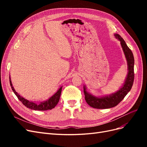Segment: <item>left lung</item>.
<instances>
[{"instance_id":"8db88e82","label":"left lung","mask_w":147,"mask_h":147,"mask_svg":"<svg viewBox=\"0 0 147 147\" xmlns=\"http://www.w3.org/2000/svg\"><path fill=\"white\" fill-rule=\"evenodd\" d=\"M114 35L115 38H117L120 41L124 55L126 58L128 70L127 75L123 85L121 88H119L118 91L112 93V94L104 97H98L93 96L87 92L86 86H83V91L86 102L89 105L95 109H110L117 106L130 91L133 85V83H134V58L132 52L129 48L127 46L125 41L119 34H115Z\"/></svg>"}]
</instances>
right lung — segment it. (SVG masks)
I'll return each mask as SVG.
<instances>
[{
  "instance_id": "1",
  "label": "right lung",
  "mask_w": 147,
  "mask_h": 147,
  "mask_svg": "<svg viewBox=\"0 0 147 147\" xmlns=\"http://www.w3.org/2000/svg\"><path fill=\"white\" fill-rule=\"evenodd\" d=\"M9 78H10V86L11 87V89H12L13 92L15 93L18 98V99L22 102V103H23V104L27 108H29V109H32V110H40V111L51 110L52 109L55 108V106L59 102L61 94L62 86L58 90H57V91L55 93L54 95H53L48 100L40 102V103H38V104H37V103H35V102H30L27 99H26L24 98V97H23L20 94H18V93H17V92H16L14 88H13V84L11 83V81L10 79V76Z\"/></svg>"
}]
</instances>
